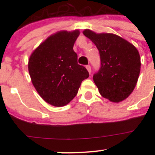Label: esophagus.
Masks as SVG:
<instances>
[{"instance_id": "obj_1", "label": "esophagus", "mask_w": 155, "mask_h": 155, "mask_svg": "<svg viewBox=\"0 0 155 155\" xmlns=\"http://www.w3.org/2000/svg\"><path fill=\"white\" fill-rule=\"evenodd\" d=\"M86 69L87 70V71H88V73L91 74V68L90 65H87Z\"/></svg>"}]
</instances>
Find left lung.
Segmentation results:
<instances>
[{
	"mask_svg": "<svg viewBox=\"0 0 155 155\" xmlns=\"http://www.w3.org/2000/svg\"><path fill=\"white\" fill-rule=\"evenodd\" d=\"M100 53L101 68L93 79L100 94L111 102L125 100L133 92L140 73V56L137 48L113 34L83 31Z\"/></svg>",
	"mask_w": 155,
	"mask_h": 155,
	"instance_id": "left-lung-1",
	"label": "left lung"
}]
</instances>
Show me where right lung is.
I'll use <instances>...</instances> for the list:
<instances>
[{"instance_id": "1", "label": "right lung", "mask_w": 155, "mask_h": 155, "mask_svg": "<svg viewBox=\"0 0 155 155\" xmlns=\"http://www.w3.org/2000/svg\"><path fill=\"white\" fill-rule=\"evenodd\" d=\"M79 31H62L48 37L31 54L28 71L40 96L48 104L60 107L77 94L81 83L89 76L78 64L73 48Z\"/></svg>"}]
</instances>
